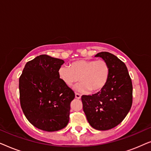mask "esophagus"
Masks as SVG:
<instances>
[{"mask_svg": "<svg viewBox=\"0 0 151 151\" xmlns=\"http://www.w3.org/2000/svg\"><path fill=\"white\" fill-rule=\"evenodd\" d=\"M76 99H80L81 98V96L78 93H76Z\"/></svg>", "mask_w": 151, "mask_h": 151, "instance_id": "1", "label": "esophagus"}]
</instances>
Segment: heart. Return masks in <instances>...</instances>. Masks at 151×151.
I'll return each instance as SVG.
<instances>
[{"label": "heart", "mask_w": 151, "mask_h": 151, "mask_svg": "<svg viewBox=\"0 0 151 151\" xmlns=\"http://www.w3.org/2000/svg\"><path fill=\"white\" fill-rule=\"evenodd\" d=\"M58 76L66 86L80 83L75 89L80 93H98L104 88L110 78L111 69L104 60L80 59L70 63L69 67L63 65L58 71Z\"/></svg>", "instance_id": "1"}]
</instances>
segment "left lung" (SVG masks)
Returning <instances> with one entry per match:
<instances>
[{"label":"left lung","mask_w":151,"mask_h":151,"mask_svg":"<svg viewBox=\"0 0 151 151\" xmlns=\"http://www.w3.org/2000/svg\"><path fill=\"white\" fill-rule=\"evenodd\" d=\"M95 57L106 60L111 69L104 88L92 96H82L83 111L90 125L106 131L120 124L131 108L133 85L127 66L112 53L102 51Z\"/></svg>","instance_id":"1"}]
</instances>
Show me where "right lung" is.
Segmentation results:
<instances>
[{
	"label": "right lung",
	"mask_w": 151,
	"mask_h": 151,
	"mask_svg": "<svg viewBox=\"0 0 151 151\" xmlns=\"http://www.w3.org/2000/svg\"><path fill=\"white\" fill-rule=\"evenodd\" d=\"M63 60L40 55L29 61L19 78L20 102L28 121L45 131H57L69 121L71 88L60 79Z\"/></svg>",
	"instance_id": "add662e5"
}]
</instances>
